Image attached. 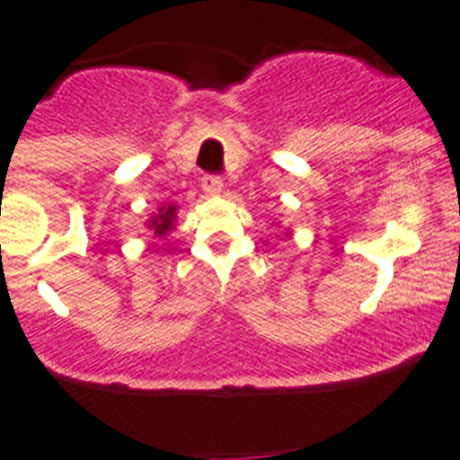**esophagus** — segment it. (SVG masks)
<instances>
[{
    "instance_id": "34e87169",
    "label": "esophagus",
    "mask_w": 460,
    "mask_h": 460,
    "mask_svg": "<svg viewBox=\"0 0 460 460\" xmlns=\"http://www.w3.org/2000/svg\"><path fill=\"white\" fill-rule=\"evenodd\" d=\"M223 189H226V184H223L221 177H205V181H202V190L207 195H221Z\"/></svg>"
}]
</instances>
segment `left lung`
<instances>
[{
  "label": "left lung",
  "mask_w": 460,
  "mask_h": 460,
  "mask_svg": "<svg viewBox=\"0 0 460 460\" xmlns=\"http://www.w3.org/2000/svg\"><path fill=\"white\" fill-rule=\"evenodd\" d=\"M288 234H290V233H288Z\"/></svg>",
  "instance_id": "left-lung-1"
}]
</instances>
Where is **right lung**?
Instances as JSON below:
<instances>
[{"label":"right lung","mask_w":460,"mask_h":460,"mask_svg":"<svg viewBox=\"0 0 460 460\" xmlns=\"http://www.w3.org/2000/svg\"><path fill=\"white\" fill-rule=\"evenodd\" d=\"M174 221H177V205H161L156 214H152V217L147 218L149 234L164 239L174 227Z\"/></svg>","instance_id":"add662e5"}]
</instances>
